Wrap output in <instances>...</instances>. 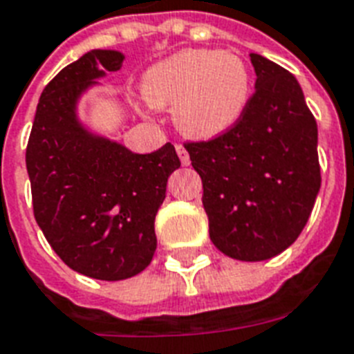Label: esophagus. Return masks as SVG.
<instances>
[{
  "label": "esophagus",
  "mask_w": 354,
  "mask_h": 354,
  "mask_svg": "<svg viewBox=\"0 0 354 354\" xmlns=\"http://www.w3.org/2000/svg\"><path fill=\"white\" fill-rule=\"evenodd\" d=\"M175 149H177V155H179L183 166H188V164H190V155H188V151H186L183 146H179V144L175 146Z\"/></svg>",
  "instance_id": "esophagus-1"
}]
</instances>
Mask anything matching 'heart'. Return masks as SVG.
<instances>
[{
  "label": "heart",
  "instance_id": "obj_1",
  "mask_svg": "<svg viewBox=\"0 0 354 354\" xmlns=\"http://www.w3.org/2000/svg\"><path fill=\"white\" fill-rule=\"evenodd\" d=\"M142 92L153 106H171L180 133L216 138L231 131L251 100V73L238 55L185 49L151 66Z\"/></svg>",
  "mask_w": 354,
  "mask_h": 354
}]
</instances>
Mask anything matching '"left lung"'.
<instances>
[{"label": "left lung", "mask_w": 354, "mask_h": 354, "mask_svg": "<svg viewBox=\"0 0 354 354\" xmlns=\"http://www.w3.org/2000/svg\"><path fill=\"white\" fill-rule=\"evenodd\" d=\"M254 94L227 133L186 142L203 180L210 240L221 253L259 262L297 240L310 216L322 171L317 123L297 79L251 53Z\"/></svg>", "instance_id": "obj_1"}]
</instances>
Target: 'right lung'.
<instances>
[{"label": "right lung", "instance_id": "right-lung-1", "mask_svg": "<svg viewBox=\"0 0 354 354\" xmlns=\"http://www.w3.org/2000/svg\"><path fill=\"white\" fill-rule=\"evenodd\" d=\"M122 62L118 51L94 49L62 68L40 95L26 151L44 236L66 266L101 281L129 279L151 264L155 216L180 166L169 142L138 155L79 123V95Z\"/></svg>", "mask_w": 354, "mask_h": 354}]
</instances>
